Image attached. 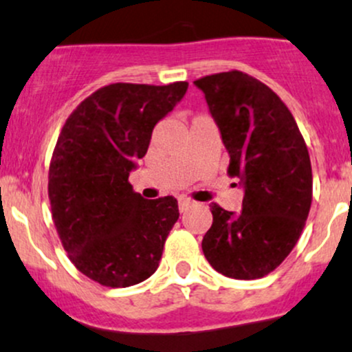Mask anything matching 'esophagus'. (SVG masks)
Here are the masks:
<instances>
[{
  "mask_svg": "<svg viewBox=\"0 0 352 352\" xmlns=\"http://www.w3.org/2000/svg\"><path fill=\"white\" fill-rule=\"evenodd\" d=\"M194 204H195V202L190 201V199H186V197L179 199V210H180V212H186V210L190 209V207Z\"/></svg>",
  "mask_w": 352,
  "mask_h": 352,
  "instance_id": "esophagus-1",
  "label": "esophagus"
}]
</instances>
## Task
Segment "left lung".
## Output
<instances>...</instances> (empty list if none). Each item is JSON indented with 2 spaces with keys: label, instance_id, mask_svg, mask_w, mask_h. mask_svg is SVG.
<instances>
[{
  "label": "left lung",
  "instance_id": "1",
  "mask_svg": "<svg viewBox=\"0 0 352 352\" xmlns=\"http://www.w3.org/2000/svg\"><path fill=\"white\" fill-rule=\"evenodd\" d=\"M194 84L229 151L228 175L244 187L243 212L210 204L202 239L210 266L224 276L256 280L282 265L300 238L312 204V165L294 114L261 80L241 70Z\"/></svg>",
  "mask_w": 352,
  "mask_h": 352
}]
</instances>
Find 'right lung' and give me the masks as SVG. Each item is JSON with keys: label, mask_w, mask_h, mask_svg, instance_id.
<instances>
[{"label": "right lung", "mask_w": 352, "mask_h": 352, "mask_svg": "<svg viewBox=\"0 0 352 352\" xmlns=\"http://www.w3.org/2000/svg\"><path fill=\"white\" fill-rule=\"evenodd\" d=\"M187 87L109 84L60 129L49 168L52 219L69 260L102 287H131L157 272L179 204L170 195L146 201L128 177Z\"/></svg>", "instance_id": "add662e5"}]
</instances>
